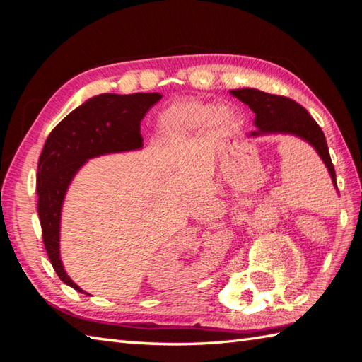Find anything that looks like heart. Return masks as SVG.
Wrapping results in <instances>:
<instances>
[{
	"label": "heart",
	"instance_id": "heart-1",
	"mask_svg": "<svg viewBox=\"0 0 362 362\" xmlns=\"http://www.w3.org/2000/svg\"><path fill=\"white\" fill-rule=\"evenodd\" d=\"M235 122V113L227 107L187 101L174 103L157 117V134L161 141L177 143L187 140L209 124L227 126Z\"/></svg>",
	"mask_w": 362,
	"mask_h": 362
}]
</instances>
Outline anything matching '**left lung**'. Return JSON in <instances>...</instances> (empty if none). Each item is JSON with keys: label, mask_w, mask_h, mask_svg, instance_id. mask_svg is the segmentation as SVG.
<instances>
[{"label": "left lung", "mask_w": 362, "mask_h": 362, "mask_svg": "<svg viewBox=\"0 0 362 362\" xmlns=\"http://www.w3.org/2000/svg\"><path fill=\"white\" fill-rule=\"evenodd\" d=\"M240 101L247 104L250 110L255 113V126L258 130H253L249 136H258L264 134H289L296 135L302 140L308 141L317 151L319 157L324 161L334 188L336 171L329 157L325 135L311 115L286 96L269 95L257 88H240L230 91Z\"/></svg>", "instance_id": "left-lung-1"}]
</instances>
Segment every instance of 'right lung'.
Returning a JSON list of instances; mask_svg holds the SVG:
<instances>
[{
  "label": "right lung",
  "instance_id": "1",
  "mask_svg": "<svg viewBox=\"0 0 362 362\" xmlns=\"http://www.w3.org/2000/svg\"><path fill=\"white\" fill-rule=\"evenodd\" d=\"M160 99V93L95 96L65 117L46 138L37 168V209L43 244L59 279L76 291L83 292L66 275L59 250L66 189L88 158L140 149L141 119Z\"/></svg>",
  "mask_w": 362,
  "mask_h": 362
}]
</instances>
